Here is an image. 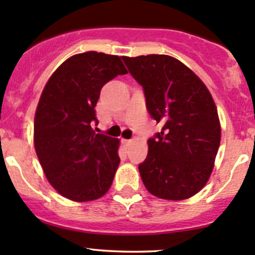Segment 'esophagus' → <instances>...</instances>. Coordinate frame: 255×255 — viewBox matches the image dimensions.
<instances>
[{
    "instance_id": "34e87169",
    "label": "esophagus",
    "mask_w": 255,
    "mask_h": 255,
    "mask_svg": "<svg viewBox=\"0 0 255 255\" xmlns=\"http://www.w3.org/2000/svg\"><path fill=\"white\" fill-rule=\"evenodd\" d=\"M122 144L125 145L126 147H128L130 144H132V140H130V139H122Z\"/></svg>"
}]
</instances>
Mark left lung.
<instances>
[{
    "label": "left lung",
    "mask_w": 255,
    "mask_h": 255,
    "mask_svg": "<svg viewBox=\"0 0 255 255\" xmlns=\"http://www.w3.org/2000/svg\"><path fill=\"white\" fill-rule=\"evenodd\" d=\"M144 89L146 109L161 132L150 138L139 164L150 194L163 200H186L208 181L220 144L217 106L205 83L169 55L122 57Z\"/></svg>",
    "instance_id": "obj_1"
}]
</instances>
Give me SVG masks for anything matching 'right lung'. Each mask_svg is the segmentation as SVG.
I'll return each mask as SVG.
<instances>
[{"label": "right lung", "mask_w": 255, "mask_h": 255, "mask_svg": "<svg viewBox=\"0 0 255 255\" xmlns=\"http://www.w3.org/2000/svg\"><path fill=\"white\" fill-rule=\"evenodd\" d=\"M125 74L117 55L81 53L64 61L42 92L33 125L36 153L50 185L69 200H97L113 184L120 140L92 126L103 86Z\"/></svg>", "instance_id": "add662e5"}]
</instances>
